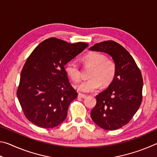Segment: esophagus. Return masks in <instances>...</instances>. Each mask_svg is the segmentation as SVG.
<instances>
[{
    "label": "esophagus",
    "instance_id": "esophagus-1",
    "mask_svg": "<svg viewBox=\"0 0 157 157\" xmlns=\"http://www.w3.org/2000/svg\"><path fill=\"white\" fill-rule=\"evenodd\" d=\"M78 98H86V95H84V94H78Z\"/></svg>",
    "mask_w": 157,
    "mask_h": 157
}]
</instances>
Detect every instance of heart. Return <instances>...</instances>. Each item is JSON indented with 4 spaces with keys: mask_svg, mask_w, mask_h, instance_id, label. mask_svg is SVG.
Here are the masks:
<instances>
[{
    "mask_svg": "<svg viewBox=\"0 0 157 157\" xmlns=\"http://www.w3.org/2000/svg\"><path fill=\"white\" fill-rule=\"evenodd\" d=\"M84 63L91 67L87 79L75 85L79 91L91 93L96 91L102 86L109 84L115 77L116 67L113 61L108 59L106 55L100 52H90L83 57ZM66 72L74 82H78L81 78L80 70L78 63L71 60L66 63Z\"/></svg>",
    "mask_w": 157,
    "mask_h": 157,
    "instance_id": "heart-1",
    "label": "heart"
}]
</instances>
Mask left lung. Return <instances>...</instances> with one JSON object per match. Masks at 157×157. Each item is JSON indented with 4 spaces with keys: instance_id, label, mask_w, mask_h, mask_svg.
<instances>
[{
    "instance_id": "8db88e82",
    "label": "left lung",
    "mask_w": 157,
    "mask_h": 157,
    "mask_svg": "<svg viewBox=\"0 0 157 157\" xmlns=\"http://www.w3.org/2000/svg\"><path fill=\"white\" fill-rule=\"evenodd\" d=\"M89 50L109 55L116 64L113 81L96 95V105L91 111L97 125L106 130H116L129 123L141 104V73L129 52L115 41L95 44Z\"/></svg>"
}]
</instances>
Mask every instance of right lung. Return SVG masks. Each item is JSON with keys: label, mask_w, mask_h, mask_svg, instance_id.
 <instances>
[{"label": "right lung", "mask_w": 157, "mask_h": 157, "mask_svg": "<svg viewBox=\"0 0 157 157\" xmlns=\"http://www.w3.org/2000/svg\"><path fill=\"white\" fill-rule=\"evenodd\" d=\"M89 45L49 38L38 45L21 73L17 98L24 115L42 128L59 125L67 116L78 93L69 82L64 66Z\"/></svg>", "instance_id": "1"}]
</instances>
